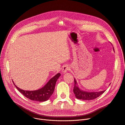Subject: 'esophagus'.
Instances as JSON below:
<instances>
[{
  "instance_id": "obj_1",
  "label": "esophagus",
  "mask_w": 125,
  "mask_h": 125,
  "mask_svg": "<svg viewBox=\"0 0 125 125\" xmlns=\"http://www.w3.org/2000/svg\"><path fill=\"white\" fill-rule=\"evenodd\" d=\"M70 67L68 65H64L62 67V72L63 73H66L68 71L70 70Z\"/></svg>"
}]
</instances>
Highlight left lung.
Returning a JSON list of instances; mask_svg holds the SVG:
<instances>
[{"instance_id": "left-lung-1", "label": "left lung", "mask_w": 125, "mask_h": 125, "mask_svg": "<svg viewBox=\"0 0 125 125\" xmlns=\"http://www.w3.org/2000/svg\"><path fill=\"white\" fill-rule=\"evenodd\" d=\"M114 49V48H113ZM74 87H73V91L77 99L85 100H93L97 98L100 95L103 94L105 90L98 92H87L85 91H82L80 90L77 85V82L74 79Z\"/></svg>"}]
</instances>
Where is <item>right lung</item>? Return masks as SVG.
I'll return each instance as SVG.
<instances>
[{
  "mask_svg": "<svg viewBox=\"0 0 125 125\" xmlns=\"http://www.w3.org/2000/svg\"><path fill=\"white\" fill-rule=\"evenodd\" d=\"M60 76H61V74L60 73H57L56 75L50 79L47 83L43 88L36 91H29L22 90L16 86L15 84L14 85L17 90L20 92V93L24 95L26 97L32 100L42 102V101H45L48 100L50 96L53 94L55 83Z\"/></svg>",
  "mask_w": 125,
  "mask_h": 125,
  "instance_id": "1",
  "label": "right lung"
}]
</instances>
